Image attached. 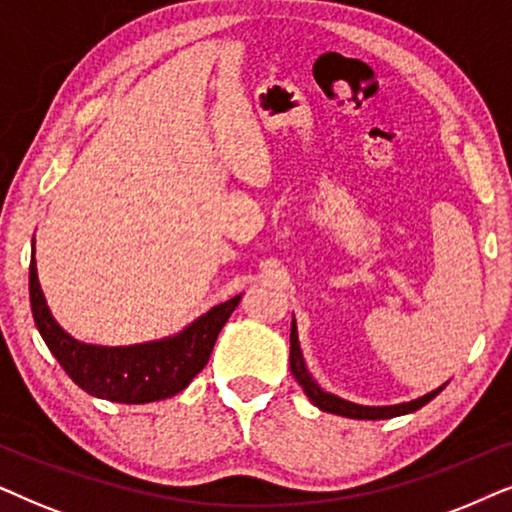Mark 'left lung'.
Segmentation results:
<instances>
[{
  "label": "left lung",
  "instance_id": "1",
  "mask_svg": "<svg viewBox=\"0 0 512 512\" xmlns=\"http://www.w3.org/2000/svg\"><path fill=\"white\" fill-rule=\"evenodd\" d=\"M290 372L295 374L297 384L304 388V393L309 395V400L318 410L330 412V414H339V417H349V419H391V417H403V414L417 412L419 407H424L426 403L438 395L442 388L447 384H442L435 391L421 395L417 400H410V403H400V405H386V407H370V405H356L349 403V400L339 398L335 393H327L316 384V379L311 377V372L306 370L302 349H299V339H297V323L292 318V327H290Z\"/></svg>",
  "mask_w": 512,
  "mask_h": 512
}]
</instances>
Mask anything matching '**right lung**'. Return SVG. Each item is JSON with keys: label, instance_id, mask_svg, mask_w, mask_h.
<instances>
[{"label": "right lung", "instance_id": "obj_1", "mask_svg": "<svg viewBox=\"0 0 512 512\" xmlns=\"http://www.w3.org/2000/svg\"><path fill=\"white\" fill-rule=\"evenodd\" d=\"M241 295L213 306L173 337L133 346L86 344L67 335L51 316L37 278V262H30V304L37 330L70 379L95 398L124 405H145L173 398L185 391L206 367L215 339L227 323Z\"/></svg>", "mask_w": 512, "mask_h": 512}]
</instances>
